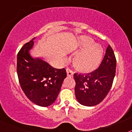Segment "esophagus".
Masks as SVG:
<instances>
[{
  "label": "esophagus",
  "instance_id": "34e87169",
  "mask_svg": "<svg viewBox=\"0 0 132 132\" xmlns=\"http://www.w3.org/2000/svg\"><path fill=\"white\" fill-rule=\"evenodd\" d=\"M67 70V76L68 77H73V72L69 67H67L66 69Z\"/></svg>",
  "mask_w": 132,
  "mask_h": 132
}]
</instances>
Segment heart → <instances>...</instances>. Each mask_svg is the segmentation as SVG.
Listing matches in <instances>:
<instances>
[{
    "mask_svg": "<svg viewBox=\"0 0 132 132\" xmlns=\"http://www.w3.org/2000/svg\"><path fill=\"white\" fill-rule=\"evenodd\" d=\"M79 50L82 52L75 59V66L82 72H90L98 67L103 55V48L99 44L88 36H82L79 39Z\"/></svg>",
    "mask_w": 132,
    "mask_h": 132,
    "instance_id": "1",
    "label": "heart"
}]
</instances>
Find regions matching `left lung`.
I'll return each instance as SVG.
<instances>
[{"mask_svg": "<svg viewBox=\"0 0 132 132\" xmlns=\"http://www.w3.org/2000/svg\"><path fill=\"white\" fill-rule=\"evenodd\" d=\"M116 68L114 51L108 45L98 68L88 73H74L75 93L78 102L84 106L98 104L106 96L113 83Z\"/></svg>", "mask_w": 132, "mask_h": 132, "instance_id": "1", "label": "left lung"}]
</instances>
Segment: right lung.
I'll return each mask as SVG.
<instances>
[{
  "instance_id": "1",
  "label": "right lung",
  "mask_w": 132,
  "mask_h": 132,
  "mask_svg": "<svg viewBox=\"0 0 132 132\" xmlns=\"http://www.w3.org/2000/svg\"><path fill=\"white\" fill-rule=\"evenodd\" d=\"M33 44L34 39L24 44L18 53V80L31 102L40 106H48L55 101L67 73L65 68L55 69L42 59L32 57L29 50Z\"/></svg>"
}]
</instances>
